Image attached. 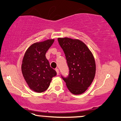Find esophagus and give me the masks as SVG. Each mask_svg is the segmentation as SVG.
Wrapping results in <instances>:
<instances>
[{"instance_id": "34e87169", "label": "esophagus", "mask_w": 121, "mask_h": 121, "mask_svg": "<svg viewBox=\"0 0 121 121\" xmlns=\"http://www.w3.org/2000/svg\"><path fill=\"white\" fill-rule=\"evenodd\" d=\"M56 73H57V74L58 75V74H59V69H58V68H56Z\"/></svg>"}]
</instances>
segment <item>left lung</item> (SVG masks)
<instances>
[{"label": "left lung", "instance_id": "left-lung-1", "mask_svg": "<svg viewBox=\"0 0 121 121\" xmlns=\"http://www.w3.org/2000/svg\"><path fill=\"white\" fill-rule=\"evenodd\" d=\"M59 45L65 54L69 74L61 77L69 91L81 94L87 90L94 78L96 65L94 58L87 46L79 40L58 38Z\"/></svg>", "mask_w": 121, "mask_h": 121}]
</instances>
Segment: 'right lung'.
<instances>
[{"instance_id":"add662e5","label":"right lung","mask_w":121,"mask_h":121,"mask_svg":"<svg viewBox=\"0 0 121 121\" xmlns=\"http://www.w3.org/2000/svg\"><path fill=\"white\" fill-rule=\"evenodd\" d=\"M54 40H47L31 45L25 54L22 72L30 88L34 91L42 92L50 85L56 71L50 67L45 54Z\"/></svg>"}]
</instances>
